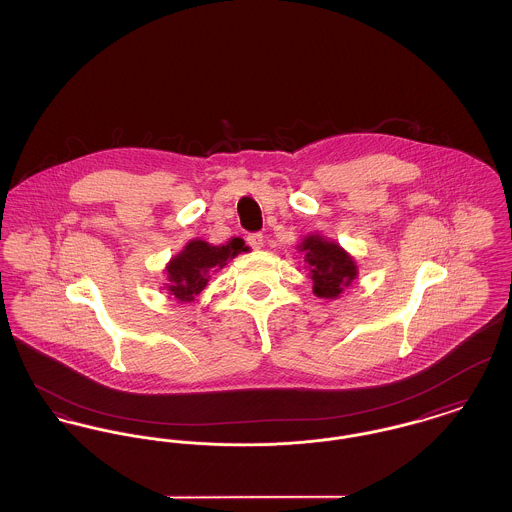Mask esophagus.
<instances>
[{
  "label": "esophagus",
  "instance_id": "obj_1",
  "mask_svg": "<svg viewBox=\"0 0 512 512\" xmlns=\"http://www.w3.org/2000/svg\"><path fill=\"white\" fill-rule=\"evenodd\" d=\"M246 243L250 244L254 250H258V248L264 246V235L262 233H250L246 237Z\"/></svg>",
  "mask_w": 512,
  "mask_h": 512
}]
</instances>
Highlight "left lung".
I'll return each instance as SVG.
<instances>
[{
  "instance_id": "1",
  "label": "left lung",
  "mask_w": 512,
  "mask_h": 512,
  "mask_svg": "<svg viewBox=\"0 0 512 512\" xmlns=\"http://www.w3.org/2000/svg\"><path fill=\"white\" fill-rule=\"evenodd\" d=\"M304 262L310 266L314 293L322 298H337L356 277V266L349 254L335 243L308 237L300 244Z\"/></svg>"
}]
</instances>
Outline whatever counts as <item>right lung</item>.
<instances>
[{
    "label": "right lung",
    "instance_id": "right-lung-1",
    "mask_svg": "<svg viewBox=\"0 0 512 512\" xmlns=\"http://www.w3.org/2000/svg\"><path fill=\"white\" fill-rule=\"evenodd\" d=\"M243 250L241 241H231L223 246H212L204 241H192L185 250L175 256L167 266L169 295L181 302H190L194 296L202 293L208 285L210 271L223 268L227 260L235 258Z\"/></svg>",
    "mask_w": 512,
    "mask_h": 512
}]
</instances>
